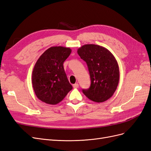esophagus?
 <instances>
[{"mask_svg": "<svg viewBox=\"0 0 151 151\" xmlns=\"http://www.w3.org/2000/svg\"><path fill=\"white\" fill-rule=\"evenodd\" d=\"M73 88L76 89V88H79V84L78 83H76L74 84H73Z\"/></svg>", "mask_w": 151, "mask_h": 151, "instance_id": "34e87169", "label": "esophagus"}]
</instances>
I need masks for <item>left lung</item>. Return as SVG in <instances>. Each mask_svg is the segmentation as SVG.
<instances>
[{
    "label": "left lung",
    "instance_id": "8db88e82",
    "mask_svg": "<svg viewBox=\"0 0 151 151\" xmlns=\"http://www.w3.org/2000/svg\"><path fill=\"white\" fill-rule=\"evenodd\" d=\"M77 53L86 62L91 81L90 88L83 89V93L93 101H106L119 83V67L115 57L106 48L93 44L83 45Z\"/></svg>",
    "mask_w": 151,
    "mask_h": 151
}]
</instances>
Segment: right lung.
<instances>
[{
	"label": "right lung",
	"instance_id": "right-lung-1",
	"mask_svg": "<svg viewBox=\"0 0 151 151\" xmlns=\"http://www.w3.org/2000/svg\"><path fill=\"white\" fill-rule=\"evenodd\" d=\"M72 50L63 47H52L36 61L32 73V85L40 100L57 104L72 89L63 68V62Z\"/></svg>",
	"mask_w": 151,
	"mask_h": 151
}]
</instances>
